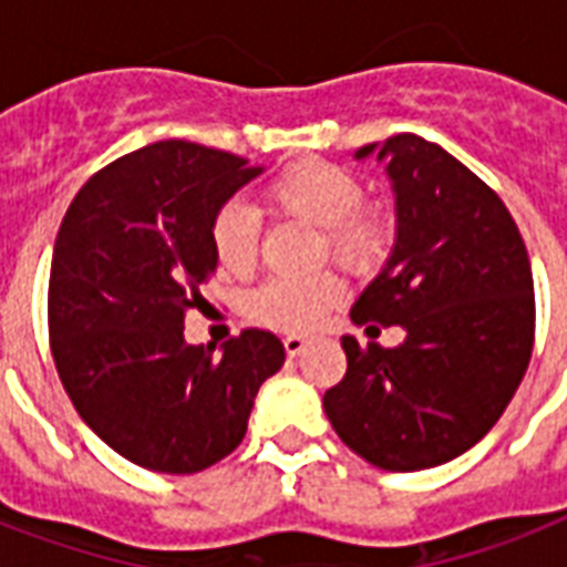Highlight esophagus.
Listing matches in <instances>:
<instances>
[{
	"label": "esophagus",
	"instance_id": "34e87169",
	"mask_svg": "<svg viewBox=\"0 0 567 567\" xmlns=\"http://www.w3.org/2000/svg\"><path fill=\"white\" fill-rule=\"evenodd\" d=\"M282 344H285V353L291 355V359H297V355H300L302 350L309 347V341H306V338H302V336H288L282 341Z\"/></svg>",
	"mask_w": 567,
	"mask_h": 567
}]
</instances>
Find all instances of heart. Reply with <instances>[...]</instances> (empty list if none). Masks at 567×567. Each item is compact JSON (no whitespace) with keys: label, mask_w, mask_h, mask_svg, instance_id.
Wrapping results in <instances>:
<instances>
[{"label":"heart","mask_w":567,"mask_h":567,"mask_svg":"<svg viewBox=\"0 0 567 567\" xmlns=\"http://www.w3.org/2000/svg\"><path fill=\"white\" fill-rule=\"evenodd\" d=\"M267 199L276 214L320 226L327 249L341 265H362L382 240L377 214L359 208L364 199L362 182L332 162L309 158L291 164L267 188ZM208 244L226 274H249L258 258V214L238 199L220 205L208 226ZM341 300V279L318 274L309 279H270L258 285L247 293L244 311L261 327L309 332Z\"/></svg>","instance_id":"b5f03b06"}]
</instances>
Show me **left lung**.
I'll use <instances>...</instances> for the list:
<instances>
[{
	"mask_svg": "<svg viewBox=\"0 0 567 567\" xmlns=\"http://www.w3.org/2000/svg\"><path fill=\"white\" fill-rule=\"evenodd\" d=\"M377 155L394 190V247L350 318L400 347L344 336L347 373L323 394L338 439L382 471H423L471 450L518 391L533 355L536 297L527 247L480 176L403 132Z\"/></svg>",
	"mask_w": 567,
	"mask_h": 567,
	"instance_id": "obj_1",
	"label": "left lung"
}]
</instances>
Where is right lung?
<instances>
[{
  "mask_svg": "<svg viewBox=\"0 0 567 567\" xmlns=\"http://www.w3.org/2000/svg\"><path fill=\"white\" fill-rule=\"evenodd\" d=\"M265 167L190 141L123 155L75 194L49 276V341L82 421L120 456L158 474H196L247 432L282 341L244 329L188 344L185 315L217 270L208 226Z\"/></svg>",
  "mask_w": 567,
  "mask_h": 567,
  "instance_id": "add662e5",
  "label": "right lung"
}]
</instances>
